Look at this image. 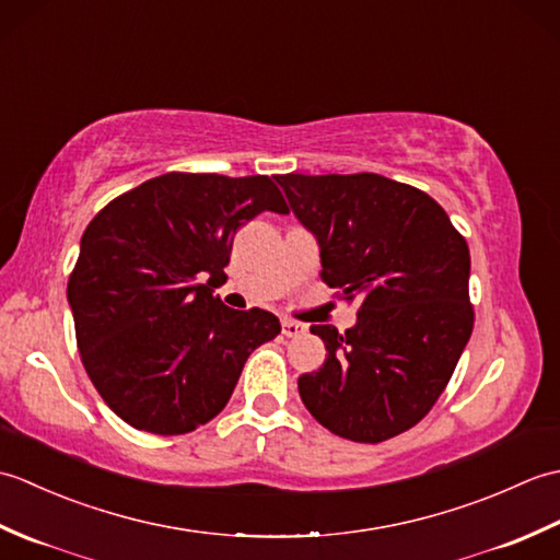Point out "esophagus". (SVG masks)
I'll use <instances>...</instances> for the list:
<instances>
[{"mask_svg": "<svg viewBox=\"0 0 560 560\" xmlns=\"http://www.w3.org/2000/svg\"><path fill=\"white\" fill-rule=\"evenodd\" d=\"M281 329H283V335H287L289 339H293V337H301V335H303V331H305V325L295 323V319L283 317V319H281Z\"/></svg>", "mask_w": 560, "mask_h": 560, "instance_id": "34e87169", "label": "esophagus"}]
</instances>
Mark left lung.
<instances>
[{
    "label": "left lung",
    "instance_id": "obj_1",
    "mask_svg": "<svg viewBox=\"0 0 560 560\" xmlns=\"http://www.w3.org/2000/svg\"><path fill=\"white\" fill-rule=\"evenodd\" d=\"M319 243L329 289L359 301L355 327L313 325L323 368L299 377L315 419L353 443L409 431L443 395L474 329L469 247L421 189L377 173L277 175Z\"/></svg>",
    "mask_w": 560,
    "mask_h": 560
}]
</instances>
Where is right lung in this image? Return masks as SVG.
Listing matches in <instances>:
<instances>
[{
  "mask_svg": "<svg viewBox=\"0 0 560 560\" xmlns=\"http://www.w3.org/2000/svg\"><path fill=\"white\" fill-rule=\"evenodd\" d=\"M261 211L289 213L267 175L165 173L115 197L83 231L67 283L81 363L137 431L183 435L211 421L247 355L281 331L271 313L213 295L235 231Z\"/></svg>",
  "mask_w": 560,
  "mask_h": 560,
  "instance_id": "1",
  "label": "right lung"
}]
</instances>
